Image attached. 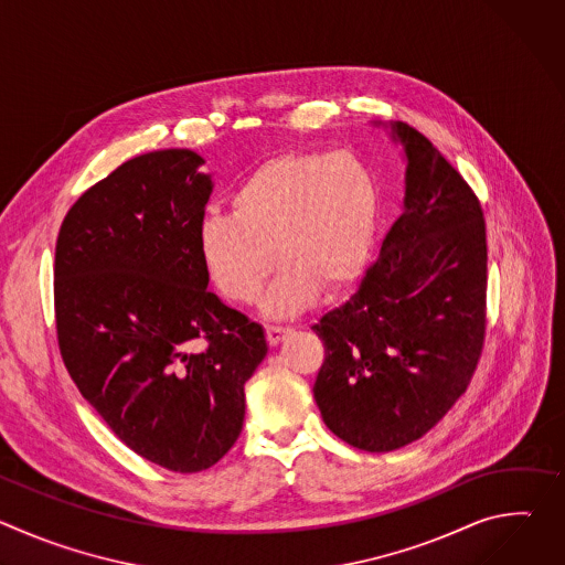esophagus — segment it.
<instances>
[{
	"mask_svg": "<svg viewBox=\"0 0 565 565\" xmlns=\"http://www.w3.org/2000/svg\"><path fill=\"white\" fill-rule=\"evenodd\" d=\"M288 329H279V327H268L266 329V340H268V344L270 347H279L286 338H288Z\"/></svg>",
	"mask_w": 565,
	"mask_h": 565,
	"instance_id": "obj_1",
	"label": "esophagus"
}]
</instances>
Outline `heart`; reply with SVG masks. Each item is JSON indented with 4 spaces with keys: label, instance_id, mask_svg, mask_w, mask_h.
I'll list each match as a JSON object with an SVG mask.
<instances>
[{
    "label": "heart",
    "instance_id": "1",
    "mask_svg": "<svg viewBox=\"0 0 565 565\" xmlns=\"http://www.w3.org/2000/svg\"><path fill=\"white\" fill-rule=\"evenodd\" d=\"M230 207V216L207 214L199 223L196 250L207 281L227 301L250 303L277 259L281 270L262 308L268 317H292L319 290L340 295L362 275L380 190L353 151H288L241 183Z\"/></svg>",
    "mask_w": 565,
    "mask_h": 565
}]
</instances>
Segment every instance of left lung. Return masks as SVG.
<instances>
[{"label": "left lung", "instance_id": "1", "mask_svg": "<svg viewBox=\"0 0 565 565\" xmlns=\"http://www.w3.org/2000/svg\"><path fill=\"white\" fill-rule=\"evenodd\" d=\"M402 214L347 303L312 327L324 342L312 395L344 443L382 454L423 438L465 393L486 335L482 210L443 153L405 122Z\"/></svg>", "mask_w": 565, "mask_h": 565}]
</instances>
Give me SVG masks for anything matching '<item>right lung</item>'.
<instances>
[{"label": "right lung", "instance_id": "obj_1", "mask_svg": "<svg viewBox=\"0 0 565 565\" xmlns=\"http://www.w3.org/2000/svg\"><path fill=\"white\" fill-rule=\"evenodd\" d=\"M203 163L192 149L127 160L68 210L53 270L75 386L129 449L179 473L236 443L244 386L268 353L264 329L207 290L196 232L214 183Z\"/></svg>", "mask_w": 565, "mask_h": 565}]
</instances>
